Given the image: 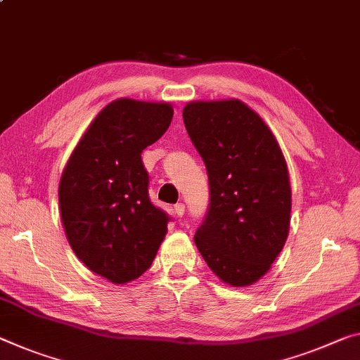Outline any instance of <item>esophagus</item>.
<instances>
[{"instance_id":"obj_1","label":"esophagus","mask_w":360,"mask_h":360,"mask_svg":"<svg viewBox=\"0 0 360 360\" xmlns=\"http://www.w3.org/2000/svg\"><path fill=\"white\" fill-rule=\"evenodd\" d=\"M184 211H186V207L182 203L174 205V213L178 214V218H182V216H184Z\"/></svg>"}]
</instances>
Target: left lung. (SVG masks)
I'll list each match as a JSON object with an SVG mask.
<instances>
[{
	"label": "left lung",
	"instance_id": "8db88e82",
	"mask_svg": "<svg viewBox=\"0 0 360 360\" xmlns=\"http://www.w3.org/2000/svg\"><path fill=\"white\" fill-rule=\"evenodd\" d=\"M182 118L210 182L193 240L222 282L247 287L271 269L288 237L287 162L269 127L242 101L189 102Z\"/></svg>",
	"mask_w": 360,
	"mask_h": 360
}]
</instances>
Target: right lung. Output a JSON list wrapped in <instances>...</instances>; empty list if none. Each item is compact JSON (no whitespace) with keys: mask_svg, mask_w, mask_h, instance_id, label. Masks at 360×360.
<instances>
[{"mask_svg":"<svg viewBox=\"0 0 360 360\" xmlns=\"http://www.w3.org/2000/svg\"><path fill=\"white\" fill-rule=\"evenodd\" d=\"M171 120L168 102L113 101L89 124L62 173L67 240L88 269L117 285L149 269L167 236L169 216L150 202L141 153Z\"/></svg>","mask_w":360,"mask_h":360,"instance_id":"right-lung-1","label":"right lung"}]
</instances>
